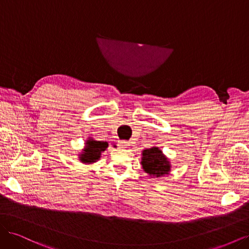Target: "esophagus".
Instances as JSON below:
<instances>
[{"label": "esophagus", "mask_w": 249, "mask_h": 249, "mask_svg": "<svg viewBox=\"0 0 249 249\" xmlns=\"http://www.w3.org/2000/svg\"><path fill=\"white\" fill-rule=\"evenodd\" d=\"M118 145H119L120 147L125 148V147L129 146V142H126V141H124V140H120V141H118Z\"/></svg>", "instance_id": "1"}]
</instances>
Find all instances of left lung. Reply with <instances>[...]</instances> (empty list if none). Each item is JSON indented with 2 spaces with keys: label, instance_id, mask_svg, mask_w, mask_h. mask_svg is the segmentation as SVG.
<instances>
[{
  "label": "left lung",
  "instance_id": "1",
  "mask_svg": "<svg viewBox=\"0 0 249 249\" xmlns=\"http://www.w3.org/2000/svg\"><path fill=\"white\" fill-rule=\"evenodd\" d=\"M142 166L149 176L159 178L163 175H167L170 169L169 162L167 161L158 147L144 149L142 153Z\"/></svg>",
  "mask_w": 249,
  "mask_h": 249
}]
</instances>
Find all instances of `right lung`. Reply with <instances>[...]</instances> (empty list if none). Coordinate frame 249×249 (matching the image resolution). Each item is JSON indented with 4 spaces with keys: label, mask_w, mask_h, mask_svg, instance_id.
Listing matches in <instances>:
<instances>
[{
    "label": "right lung",
    "mask_w": 249,
    "mask_h": 249,
    "mask_svg": "<svg viewBox=\"0 0 249 249\" xmlns=\"http://www.w3.org/2000/svg\"><path fill=\"white\" fill-rule=\"evenodd\" d=\"M87 147L84 149V154L80 156L81 161L84 163H92L99 160L101 157V153L108 147V142L95 141L90 139L87 141Z\"/></svg>",
    "instance_id": "obj_1"
}]
</instances>
